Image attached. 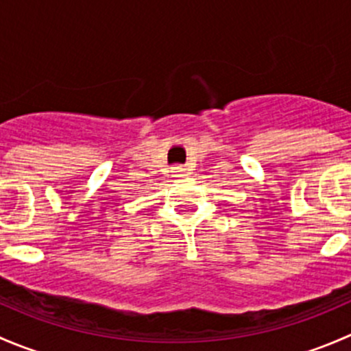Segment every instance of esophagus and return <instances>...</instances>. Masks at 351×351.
<instances>
[{
  "instance_id": "34e87169",
  "label": "esophagus",
  "mask_w": 351,
  "mask_h": 351,
  "mask_svg": "<svg viewBox=\"0 0 351 351\" xmlns=\"http://www.w3.org/2000/svg\"><path fill=\"white\" fill-rule=\"evenodd\" d=\"M183 171H185V168H182V166H175V168H171V173L175 176H180L183 175Z\"/></svg>"
}]
</instances>
